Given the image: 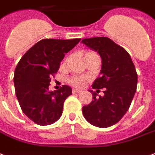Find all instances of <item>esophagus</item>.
<instances>
[{
	"label": "esophagus",
	"mask_w": 155,
	"mask_h": 155,
	"mask_svg": "<svg viewBox=\"0 0 155 155\" xmlns=\"http://www.w3.org/2000/svg\"><path fill=\"white\" fill-rule=\"evenodd\" d=\"M73 93H81V92H82V90H79V89L74 88V89H73Z\"/></svg>",
	"instance_id": "1"
}]
</instances>
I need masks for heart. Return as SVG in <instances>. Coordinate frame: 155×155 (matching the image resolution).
<instances>
[{"instance_id": "obj_1", "label": "heart", "mask_w": 155, "mask_h": 155, "mask_svg": "<svg viewBox=\"0 0 155 155\" xmlns=\"http://www.w3.org/2000/svg\"><path fill=\"white\" fill-rule=\"evenodd\" d=\"M95 54L92 52H88L86 54ZM85 54V55H86ZM87 81V79L84 78V77H78V76H74L72 77L71 78L68 79V83L71 85L75 86V87H82V86L85 84V82Z\"/></svg>"}]
</instances>
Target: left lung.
Listing matches in <instances>:
<instances>
[{
  "label": "left lung",
  "instance_id": "8db88e82",
  "mask_svg": "<svg viewBox=\"0 0 155 155\" xmlns=\"http://www.w3.org/2000/svg\"><path fill=\"white\" fill-rule=\"evenodd\" d=\"M82 43L101 56V77L92 83V88H104L103 97L92 93L93 100L82 107V113L92 125L110 127L125 116L135 96L138 80L135 65L128 52L107 37L84 39Z\"/></svg>",
  "mask_w": 155,
  "mask_h": 155
}]
</instances>
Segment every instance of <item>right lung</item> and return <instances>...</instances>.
<instances>
[{"label": "right lung", "instance_id": "obj_1", "mask_svg": "<svg viewBox=\"0 0 155 155\" xmlns=\"http://www.w3.org/2000/svg\"><path fill=\"white\" fill-rule=\"evenodd\" d=\"M81 39H42L24 54L15 70V94L21 110L39 125H51L60 118L66 98L72 94L67 85L48 91L65 54Z\"/></svg>", "mask_w": 155, "mask_h": 155}]
</instances>
